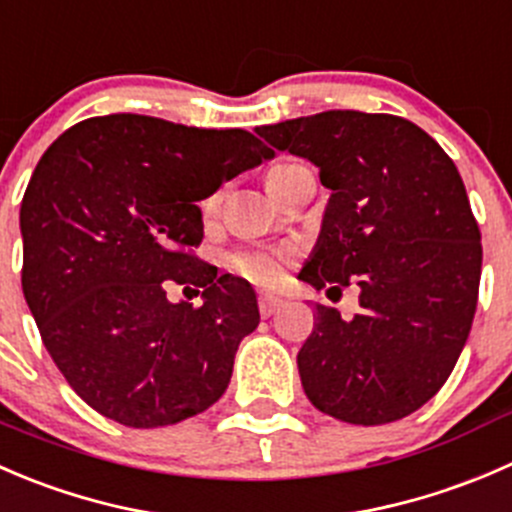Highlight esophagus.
I'll return each instance as SVG.
<instances>
[{"label":"esophagus","instance_id":"esophagus-1","mask_svg":"<svg viewBox=\"0 0 512 512\" xmlns=\"http://www.w3.org/2000/svg\"><path fill=\"white\" fill-rule=\"evenodd\" d=\"M281 303L283 301L278 296H271V293H261V296H258V313H261L263 318L273 316V313L281 308Z\"/></svg>","mask_w":512,"mask_h":512}]
</instances>
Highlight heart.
Segmentation results:
<instances>
[{
    "label": "heart",
    "instance_id": "heart-1",
    "mask_svg": "<svg viewBox=\"0 0 512 512\" xmlns=\"http://www.w3.org/2000/svg\"><path fill=\"white\" fill-rule=\"evenodd\" d=\"M286 166V164H281ZM278 169V166H276ZM273 171V169H271ZM221 194H211L204 201V216H214L219 209ZM281 263L283 254L281 251H268V249H251V251H234V254L226 256V266L231 268L239 276L249 278L254 283H273L281 276Z\"/></svg>",
    "mask_w": 512,
    "mask_h": 512
}]
</instances>
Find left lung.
<instances>
[{
	"label": "left lung",
	"mask_w": 512,
	"mask_h": 512,
	"mask_svg": "<svg viewBox=\"0 0 512 512\" xmlns=\"http://www.w3.org/2000/svg\"><path fill=\"white\" fill-rule=\"evenodd\" d=\"M256 134L313 161L333 191L298 278L361 291L351 321L316 303L298 351L308 401L353 426L411 416L448 381L478 306L483 246L453 159L393 114L321 111Z\"/></svg>",
	"instance_id": "1"
}]
</instances>
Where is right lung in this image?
I'll return each instance as SVG.
<instances>
[{"label": "right lung", "mask_w": 512, "mask_h": 512, "mask_svg": "<svg viewBox=\"0 0 512 512\" xmlns=\"http://www.w3.org/2000/svg\"><path fill=\"white\" fill-rule=\"evenodd\" d=\"M244 129L139 114L64 131L22 199V291L49 356L86 406L129 428L174 426L224 396L256 293L194 254L201 209L271 159ZM169 285L205 303L171 304Z\"/></svg>", "instance_id": "right-lung-1"}]
</instances>
